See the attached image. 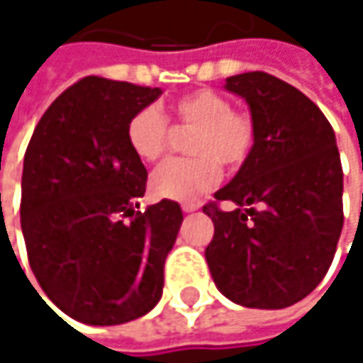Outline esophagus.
<instances>
[{
    "label": "esophagus",
    "mask_w": 363,
    "mask_h": 363,
    "mask_svg": "<svg viewBox=\"0 0 363 363\" xmlns=\"http://www.w3.org/2000/svg\"><path fill=\"white\" fill-rule=\"evenodd\" d=\"M199 210V203H182V212H197Z\"/></svg>",
    "instance_id": "34e87169"
}]
</instances>
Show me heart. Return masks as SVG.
I'll use <instances>...</instances> for the list:
<instances>
[{
  "mask_svg": "<svg viewBox=\"0 0 363 363\" xmlns=\"http://www.w3.org/2000/svg\"><path fill=\"white\" fill-rule=\"evenodd\" d=\"M181 125L195 128L189 151L193 157L172 160L151 177V193L160 199L195 201L220 177V164L240 168L252 153L256 130L246 113L233 111L229 99L214 90H195L172 103ZM168 119L155 107L138 109L125 125V143L140 162H157L168 149Z\"/></svg>",
  "mask_w": 363,
  "mask_h": 363,
  "instance_id": "heart-1",
  "label": "heart"
}]
</instances>
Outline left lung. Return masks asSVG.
<instances>
[{
  "instance_id": "8db88e82",
  "label": "left lung",
  "mask_w": 363,
  "mask_h": 363,
  "mask_svg": "<svg viewBox=\"0 0 363 363\" xmlns=\"http://www.w3.org/2000/svg\"><path fill=\"white\" fill-rule=\"evenodd\" d=\"M248 103L256 130L250 157L218 201L206 260L216 288L235 305L284 309L311 294L328 273L342 231V168L334 130L294 86L262 73L227 77Z\"/></svg>"
}]
</instances>
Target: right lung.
Listing matches in <instances>:
<instances>
[{"label":"right lung","instance_id":"1","mask_svg":"<svg viewBox=\"0 0 363 363\" xmlns=\"http://www.w3.org/2000/svg\"><path fill=\"white\" fill-rule=\"evenodd\" d=\"M160 96V88L84 77L48 107L27 147L29 264L48 298L82 324H125L162 298L182 210L170 199L134 210L147 168L125 143L128 119Z\"/></svg>","mask_w":363,"mask_h":363}]
</instances>
